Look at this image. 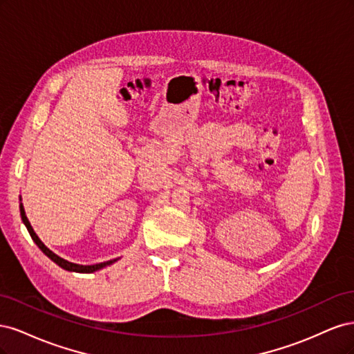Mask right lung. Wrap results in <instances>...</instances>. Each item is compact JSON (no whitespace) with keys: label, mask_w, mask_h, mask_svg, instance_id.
<instances>
[{"label":"right lung","mask_w":354,"mask_h":354,"mask_svg":"<svg viewBox=\"0 0 354 354\" xmlns=\"http://www.w3.org/2000/svg\"><path fill=\"white\" fill-rule=\"evenodd\" d=\"M20 216H22V220H24L25 226H26V229H28V232H29V234H30V238L34 239V242L38 245V248H39L42 252H44V254L48 257V259H51L56 264H59L60 267H63V269H65V270L80 272V273H93V272H95V270L102 269V267L108 266V264H112L113 261H116V260H111V261H104V263L93 264V266H80V264H73V263H69V261H66V260H63V259H60L59 255H56L55 252H51V251L47 248V246L39 241V238L35 234L34 229L30 227V223L28 221V218H26V216H25V209H24L22 205H20Z\"/></svg>","instance_id":"obj_1"}]
</instances>
